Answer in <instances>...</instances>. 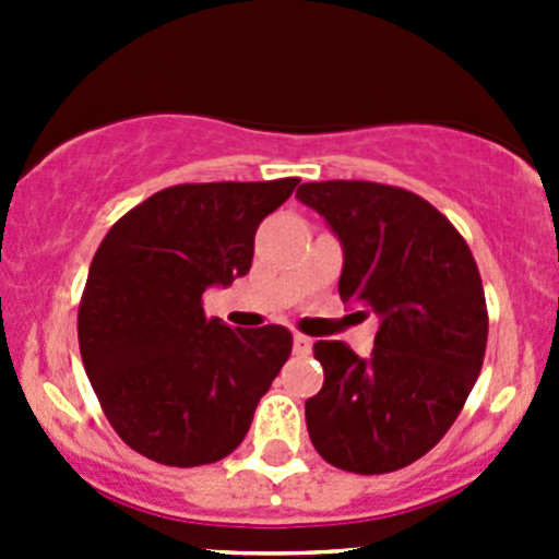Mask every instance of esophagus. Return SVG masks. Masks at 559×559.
Segmentation results:
<instances>
[{"label": "esophagus", "instance_id": "obj_1", "mask_svg": "<svg viewBox=\"0 0 559 559\" xmlns=\"http://www.w3.org/2000/svg\"><path fill=\"white\" fill-rule=\"evenodd\" d=\"M292 346H295V354H308V352H311V337L295 335V341H292Z\"/></svg>", "mask_w": 559, "mask_h": 559}]
</instances>
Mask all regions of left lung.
I'll return each mask as SVG.
<instances>
[{
	"label": "left lung",
	"mask_w": 559,
	"mask_h": 559,
	"mask_svg": "<svg viewBox=\"0 0 559 559\" xmlns=\"http://www.w3.org/2000/svg\"><path fill=\"white\" fill-rule=\"evenodd\" d=\"M343 248L337 292L376 313L373 354L316 341L324 386L306 400L316 452L341 471L389 473L447 436L481 373L487 302L476 259L443 213L414 191L370 180L302 183Z\"/></svg>",
	"instance_id": "left-lung-1"
}]
</instances>
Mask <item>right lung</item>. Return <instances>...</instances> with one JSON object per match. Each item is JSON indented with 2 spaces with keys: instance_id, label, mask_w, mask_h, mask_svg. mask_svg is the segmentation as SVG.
Returning <instances> with one entry per match:
<instances>
[{
  "instance_id": "add662e5",
  "label": "right lung",
  "mask_w": 559,
  "mask_h": 559,
  "mask_svg": "<svg viewBox=\"0 0 559 559\" xmlns=\"http://www.w3.org/2000/svg\"><path fill=\"white\" fill-rule=\"evenodd\" d=\"M300 178L180 183L118 218L78 311L83 368L127 447L173 467L233 454L292 354V332L207 319L202 295L251 270L253 235Z\"/></svg>"
}]
</instances>
